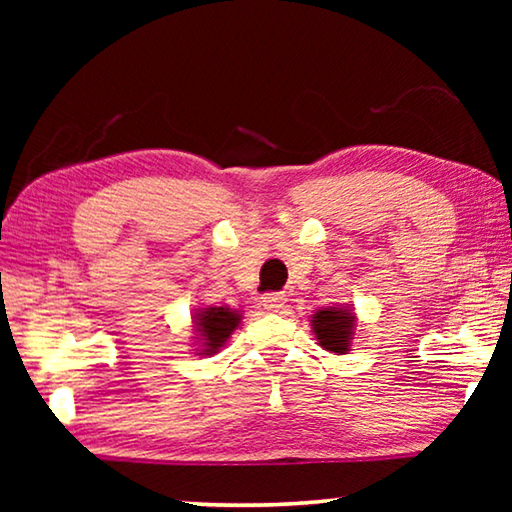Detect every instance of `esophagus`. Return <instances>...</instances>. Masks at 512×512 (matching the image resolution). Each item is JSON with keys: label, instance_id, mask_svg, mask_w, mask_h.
Here are the masks:
<instances>
[{"label": "esophagus", "instance_id": "obj_1", "mask_svg": "<svg viewBox=\"0 0 512 512\" xmlns=\"http://www.w3.org/2000/svg\"><path fill=\"white\" fill-rule=\"evenodd\" d=\"M284 302H287V296H284V293H266L262 298V305L266 311H280L284 307Z\"/></svg>", "mask_w": 512, "mask_h": 512}]
</instances>
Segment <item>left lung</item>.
<instances>
[{
	"label": "left lung",
	"mask_w": 512,
	"mask_h": 512,
	"mask_svg": "<svg viewBox=\"0 0 512 512\" xmlns=\"http://www.w3.org/2000/svg\"><path fill=\"white\" fill-rule=\"evenodd\" d=\"M311 329H314L320 348L345 354L350 350V339L354 334V311L341 305L318 309L311 316Z\"/></svg>",
	"instance_id": "obj_1"
}]
</instances>
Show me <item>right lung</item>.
<instances>
[{
  "mask_svg": "<svg viewBox=\"0 0 512 512\" xmlns=\"http://www.w3.org/2000/svg\"><path fill=\"white\" fill-rule=\"evenodd\" d=\"M241 323V314L230 307H205L198 309L194 314V327L198 341L203 343V348L198 354H210L219 352L225 341L230 339V334L235 332Z\"/></svg>",
  "mask_w": 512,
  "mask_h": 512,
  "instance_id": "obj_1",
  "label": "right lung"
}]
</instances>
